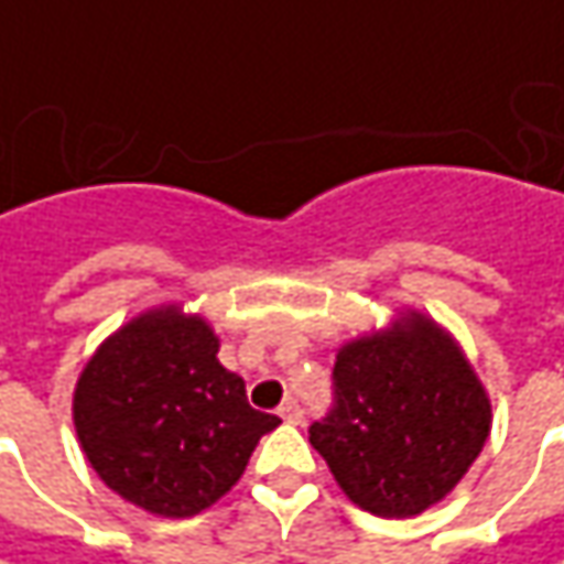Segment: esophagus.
<instances>
[{
    "instance_id": "esophagus-1",
    "label": "esophagus",
    "mask_w": 564,
    "mask_h": 564,
    "mask_svg": "<svg viewBox=\"0 0 564 564\" xmlns=\"http://www.w3.org/2000/svg\"><path fill=\"white\" fill-rule=\"evenodd\" d=\"M279 417L285 423H301L304 421V411H301V404L297 401H285L282 408H279Z\"/></svg>"
}]
</instances>
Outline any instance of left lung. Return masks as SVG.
Instances as JSON below:
<instances>
[{
	"mask_svg": "<svg viewBox=\"0 0 564 564\" xmlns=\"http://www.w3.org/2000/svg\"><path fill=\"white\" fill-rule=\"evenodd\" d=\"M333 389L329 414L311 423V445L345 496L379 518L436 506L489 436L484 382L423 314H401L338 348Z\"/></svg>",
	"mask_w": 564,
	"mask_h": 564,
	"instance_id": "1",
	"label": "left lung"
}]
</instances>
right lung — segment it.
I'll use <instances>...</instances> for the list:
<instances>
[{
	"instance_id": "obj_1",
	"label": "right lung",
	"mask_w": 564,
	"mask_h": 564,
	"mask_svg": "<svg viewBox=\"0 0 564 564\" xmlns=\"http://www.w3.org/2000/svg\"><path fill=\"white\" fill-rule=\"evenodd\" d=\"M204 316L156 307L124 323L87 360L75 430L99 480L160 518L223 499L275 414L248 404L245 379L219 364Z\"/></svg>"
}]
</instances>
